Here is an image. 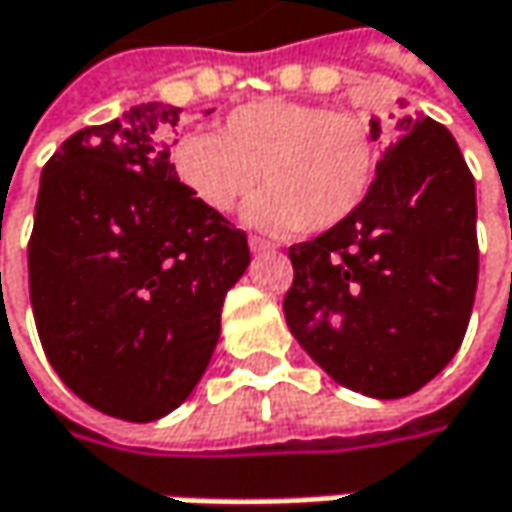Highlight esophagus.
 Returning a JSON list of instances; mask_svg holds the SVG:
<instances>
[{
    "label": "esophagus",
    "instance_id": "obj_1",
    "mask_svg": "<svg viewBox=\"0 0 512 512\" xmlns=\"http://www.w3.org/2000/svg\"><path fill=\"white\" fill-rule=\"evenodd\" d=\"M249 249H252V252H269V249H272V243H269V240H263V237H257V234H252V237H249Z\"/></svg>",
    "mask_w": 512,
    "mask_h": 512
}]
</instances>
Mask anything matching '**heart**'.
<instances>
[{"label":"heart","mask_w":512,"mask_h":512,"mask_svg":"<svg viewBox=\"0 0 512 512\" xmlns=\"http://www.w3.org/2000/svg\"><path fill=\"white\" fill-rule=\"evenodd\" d=\"M172 169L210 213H231L266 187L249 219L272 231H331L372 193L381 149L369 125L325 105L260 99L234 108L219 137L187 131Z\"/></svg>","instance_id":"heart-1"}]
</instances>
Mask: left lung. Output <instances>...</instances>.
<instances>
[{
	"label": "left lung",
	"mask_w": 512,
	"mask_h": 512,
	"mask_svg": "<svg viewBox=\"0 0 512 512\" xmlns=\"http://www.w3.org/2000/svg\"><path fill=\"white\" fill-rule=\"evenodd\" d=\"M378 140L381 119H372ZM366 202L290 246L293 337L337 384L401 398L460 349L478 287L475 178L451 131L401 114Z\"/></svg>",
	"instance_id": "8db88e82"
}]
</instances>
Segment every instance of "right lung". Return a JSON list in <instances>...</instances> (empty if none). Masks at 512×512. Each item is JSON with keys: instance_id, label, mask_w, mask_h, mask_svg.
I'll use <instances>...</instances> for the list:
<instances>
[{"instance_id": "right-lung-1", "label": "right lung", "mask_w": 512, "mask_h": 512, "mask_svg": "<svg viewBox=\"0 0 512 512\" xmlns=\"http://www.w3.org/2000/svg\"><path fill=\"white\" fill-rule=\"evenodd\" d=\"M140 105L87 125L46 161L28 240V296L52 369L125 422L175 410L219 340L225 293L249 266L246 231L178 181L163 125Z\"/></svg>"}]
</instances>
